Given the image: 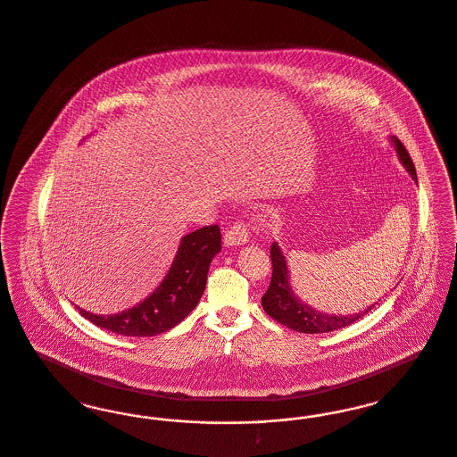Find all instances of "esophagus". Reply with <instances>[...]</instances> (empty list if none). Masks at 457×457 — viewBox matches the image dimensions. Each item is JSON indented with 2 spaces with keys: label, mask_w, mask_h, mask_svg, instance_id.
Instances as JSON below:
<instances>
[{
  "label": "esophagus",
  "mask_w": 457,
  "mask_h": 457,
  "mask_svg": "<svg viewBox=\"0 0 457 457\" xmlns=\"http://www.w3.org/2000/svg\"><path fill=\"white\" fill-rule=\"evenodd\" d=\"M249 239V230H247V225L237 221L234 223L227 232H225V237H223V244L227 247H234V245H240V244H245Z\"/></svg>",
  "instance_id": "obj_1"
}]
</instances>
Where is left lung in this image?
<instances>
[{
    "instance_id": "obj_1",
    "label": "left lung",
    "mask_w": 457,
    "mask_h": 457,
    "mask_svg": "<svg viewBox=\"0 0 457 457\" xmlns=\"http://www.w3.org/2000/svg\"><path fill=\"white\" fill-rule=\"evenodd\" d=\"M392 143L395 145L397 156L404 169L408 170L409 175L418 182L416 170L412 165V160L409 156L406 147L397 137H392ZM270 258L273 264V273H271V282L270 287L264 292L262 297V306L268 316L277 320L278 323L286 325L288 328L301 332V334H325V332H334L338 328H344L354 321H358L366 312H371L375 304L368 306L356 314H327V312H316L306 303H303L290 287L288 282V268L286 256L282 254V249L277 242L271 244L270 249Z\"/></svg>"
}]
</instances>
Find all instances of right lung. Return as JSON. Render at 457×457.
I'll use <instances>...</instances> for the list:
<instances>
[{"label": "right lung", "mask_w": 457, "mask_h": 457, "mask_svg": "<svg viewBox=\"0 0 457 457\" xmlns=\"http://www.w3.org/2000/svg\"><path fill=\"white\" fill-rule=\"evenodd\" d=\"M221 251L218 225H208L184 236L169 273L143 303L115 314L79 312L113 334L129 337L160 336L179 325L197 306L213 258Z\"/></svg>", "instance_id": "obj_1"}]
</instances>
